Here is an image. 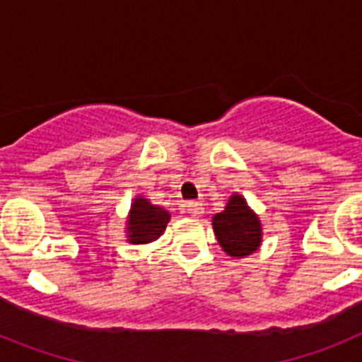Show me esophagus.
Segmentation results:
<instances>
[{
	"label": "esophagus",
	"instance_id": "obj_1",
	"mask_svg": "<svg viewBox=\"0 0 362 362\" xmlns=\"http://www.w3.org/2000/svg\"><path fill=\"white\" fill-rule=\"evenodd\" d=\"M187 210L190 216L194 217H199L204 214V209H203V203H199V201H188L187 203Z\"/></svg>",
	"mask_w": 362,
	"mask_h": 362
}]
</instances>
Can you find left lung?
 Returning a JSON list of instances; mask_svg holds the SVG:
<instances>
[{"mask_svg": "<svg viewBox=\"0 0 362 362\" xmlns=\"http://www.w3.org/2000/svg\"><path fill=\"white\" fill-rule=\"evenodd\" d=\"M214 233L230 257L252 255L263 243V225L241 194H232L225 210L212 217Z\"/></svg>", "mask_w": 362, "mask_h": 362, "instance_id": "1", "label": "left lung"}]
</instances>
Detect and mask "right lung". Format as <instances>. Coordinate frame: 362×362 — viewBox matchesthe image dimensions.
<instances>
[{
  "label": "right lung",
  "instance_id": "obj_1",
  "mask_svg": "<svg viewBox=\"0 0 362 362\" xmlns=\"http://www.w3.org/2000/svg\"><path fill=\"white\" fill-rule=\"evenodd\" d=\"M170 217V212L163 206L152 204L145 196H136L130 204L129 217L124 221L127 241L132 245H148L156 241L166 230Z\"/></svg>",
  "mask_w": 362,
  "mask_h": 362
}]
</instances>
